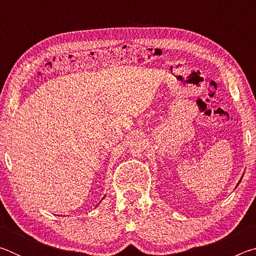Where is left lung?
<instances>
[{"label": "left lung", "mask_w": 256, "mask_h": 256, "mask_svg": "<svg viewBox=\"0 0 256 256\" xmlns=\"http://www.w3.org/2000/svg\"><path fill=\"white\" fill-rule=\"evenodd\" d=\"M240 180H242V178H240ZM240 182H238V184H240ZM238 184H237V185H238Z\"/></svg>", "instance_id": "obj_1"}]
</instances>
